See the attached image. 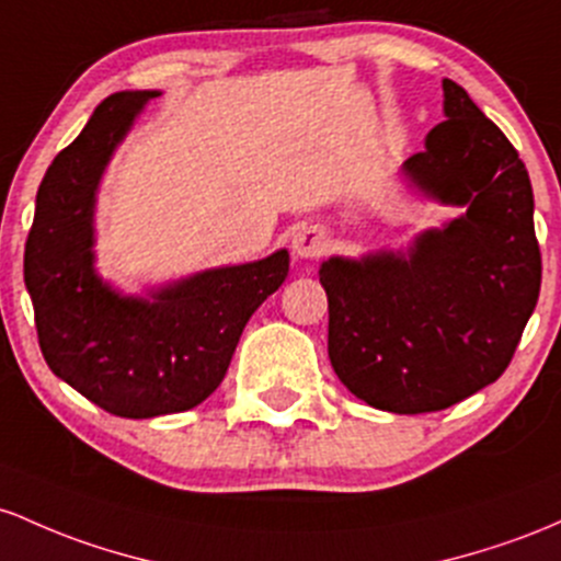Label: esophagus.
Masks as SVG:
<instances>
[{
  "label": "esophagus",
  "instance_id": "obj_1",
  "mask_svg": "<svg viewBox=\"0 0 561 561\" xmlns=\"http://www.w3.org/2000/svg\"><path fill=\"white\" fill-rule=\"evenodd\" d=\"M291 249L301 260H314V256L325 254V249H329V236L320 228H314V225H305V228L294 232Z\"/></svg>",
  "mask_w": 561,
  "mask_h": 561
}]
</instances>
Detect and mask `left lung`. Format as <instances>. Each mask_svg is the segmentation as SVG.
Listing matches in <instances>:
<instances>
[{
	"label": "left lung",
	"instance_id": "left-lung-1",
	"mask_svg": "<svg viewBox=\"0 0 561 561\" xmlns=\"http://www.w3.org/2000/svg\"><path fill=\"white\" fill-rule=\"evenodd\" d=\"M443 92L445 122L402 172L424 196L467 211L408 251L320 267L333 370L355 398L405 416L499 379L540 291L525 163L463 87L443 79Z\"/></svg>",
	"mask_w": 561,
	"mask_h": 561
}]
</instances>
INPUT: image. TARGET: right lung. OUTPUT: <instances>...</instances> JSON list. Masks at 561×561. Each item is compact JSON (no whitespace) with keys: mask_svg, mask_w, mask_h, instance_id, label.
I'll use <instances>...</instances> for the list:
<instances>
[{"mask_svg":"<svg viewBox=\"0 0 561 561\" xmlns=\"http://www.w3.org/2000/svg\"><path fill=\"white\" fill-rule=\"evenodd\" d=\"M161 92H116L62 148L36 193L23 278L49 370L122 419L191 411L219 387L256 307L288 275V251L122 297L94 273V196L116 145Z\"/></svg>","mask_w":561,"mask_h":561,"instance_id":"add662e5","label":"right lung"}]
</instances>
